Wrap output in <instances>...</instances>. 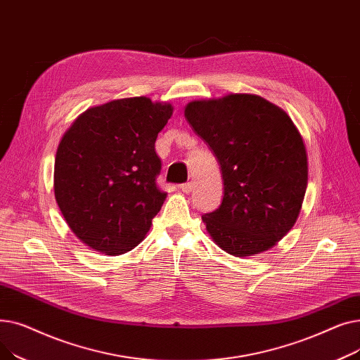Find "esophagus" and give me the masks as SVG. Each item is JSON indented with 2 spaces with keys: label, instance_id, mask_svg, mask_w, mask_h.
<instances>
[{
  "label": "esophagus",
  "instance_id": "1",
  "mask_svg": "<svg viewBox=\"0 0 360 360\" xmlns=\"http://www.w3.org/2000/svg\"><path fill=\"white\" fill-rule=\"evenodd\" d=\"M181 191L185 193V194H190L193 191V182H186V184H182L181 186Z\"/></svg>",
  "mask_w": 360,
  "mask_h": 360
}]
</instances>
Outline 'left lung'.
<instances>
[{"label": "left lung", "mask_w": 360, "mask_h": 360, "mask_svg": "<svg viewBox=\"0 0 360 360\" xmlns=\"http://www.w3.org/2000/svg\"><path fill=\"white\" fill-rule=\"evenodd\" d=\"M184 115L221 167V205L202 216L224 252L252 257L293 228L308 186L305 141L286 110L258 94L186 103Z\"/></svg>", "instance_id": "8db88e82"}]
</instances>
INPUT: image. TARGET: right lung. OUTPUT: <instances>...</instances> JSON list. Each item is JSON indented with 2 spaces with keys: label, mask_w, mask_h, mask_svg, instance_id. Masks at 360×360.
Here are the masks:
<instances>
[{
  "label": "right lung",
  "mask_w": 360,
  "mask_h": 360,
  "mask_svg": "<svg viewBox=\"0 0 360 360\" xmlns=\"http://www.w3.org/2000/svg\"><path fill=\"white\" fill-rule=\"evenodd\" d=\"M174 113L167 102L124 98L82 112L56 148L53 194L89 248L121 255L146 238L166 194L156 185L155 143Z\"/></svg>",
  "instance_id": "add662e5"
}]
</instances>
